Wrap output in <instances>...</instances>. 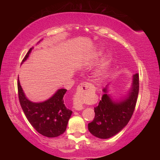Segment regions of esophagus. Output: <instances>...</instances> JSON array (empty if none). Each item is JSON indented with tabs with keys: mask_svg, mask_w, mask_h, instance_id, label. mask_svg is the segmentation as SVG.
<instances>
[{
	"mask_svg": "<svg viewBox=\"0 0 160 160\" xmlns=\"http://www.w3.org/2000/svg\"><path fill=\"white\" fill-rule=\"evenodd\" d=\"M94 88V86L90 83L85 82L80 84L79 86H78V90H77V93L74 96V98H73V108L75 110L80 111L83 109L82 100L80 99V94L83 92L84 91H86V90H88V88ZM84 88L85 89V90H83Z\"/></svg>",
	"mask_w": 160,
	"mask_h": 160,
	"instance_id": "1",
	"label": "esophagus"
}]
</instances>
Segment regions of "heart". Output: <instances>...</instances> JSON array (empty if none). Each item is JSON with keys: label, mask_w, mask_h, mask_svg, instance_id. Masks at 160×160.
<instances>
[{"label": "heart", "mask_w": 160, "mask_h": 160, "mask_svg": "<svg viewBox=\"0 0 160 160\" xmlns=\"http://www.w3.org/2000/svg\"><path fill=\"white\" fill-rule=\"evenodd\" d=\"M102 55H103V51L102 49H98V50L94 51L88 56V58L85 60V63L86 64L93 63L97 61H98L99 58L101 57ZM112 57L111 55H107L106 56H104V57L103 58L99 67L97 68V69L96 70V72H95L96 76L100 77L106 73L108 68H109L111 62H112Z\"/></svg>", "instance_id": "obj_1"}]
</instances>
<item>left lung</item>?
<instances>
[{"mask_svg": "<svg viewBox=\"0 0 160 160\" xmlns=\"http://www.w3.org/2000/svg\"><path fill=\"white\" fill-rule=\"evenodd\" d=\"M109 84L103 89L104 94L94 107V120L88 123V130L94 136L108 139L120 132L131 119L139 92V75H132L131 87L125 96L114 99L109 94Z\"/></svg>", "mask_w": 160, "mask_h": 160, "instance_id": "8db88e82", "label": "left lung"}]
</instances>
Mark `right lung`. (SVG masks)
<instances>
[{
    "instance_id": "obj_1",
    "label": "right lung",
    "mask_w": 160,
    "mask_h": 160,
    "mask_svg": "<svg viewBox=\"0 0 160 160\" xmlns=\"http://www.w3.org/2000/svg\"><path fill=\"white\" fill-rule=\"evenodd\" d=\"M32 49L33 47L29 50L22 63L29 58ZM18 88L22 109L29 122L38 132L46 137L55 138L66 131L72 113L64 104L63 97L67 90L58 89L49 99L41 102H33L26 97L19 77Z\"/></svg>"
}]
</instances>
